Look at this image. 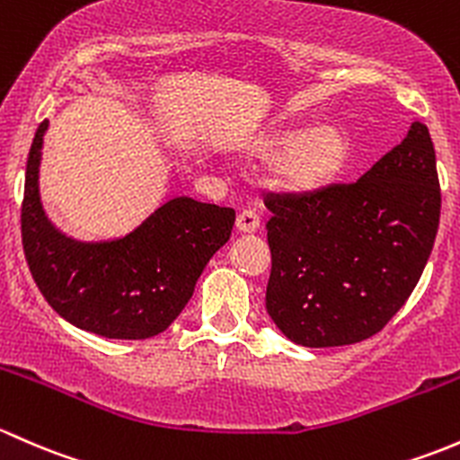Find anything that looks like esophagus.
<instances>
[{
    "label": "esophagus",
    "mask_w": 460,
    "mask_h": 460,
    "mask_svg": "<svg viewBox=\"0 0 460 460\" xmlns=\"http://www.w3.org/2000/svg\"><path fill=\"white\" fill-rule=\"evenodd\" d=\"M236 230L243 232V234H252V232L259 230V217L257 212L243 210L236 215Z\"/></svg>",
    "instance_id": "1"
}]
</instances>
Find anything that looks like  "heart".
<instances>
[{"mask_svg": "<svg viewBox=\"0 0 460 460\" xmlns=\"http://www.w3.org/2000/svg\"><path fill=\"white\" fill-rule=\"evenodd\" d=\"M254 165H270V183L283 195L316 199L334 190L348 174L354 157L349 132L339 124L279 126L241 144Z\"/></svg>", "mask_w": 460, "mask_h": 460, "instance_id": "b5f03b06", "label": "heart"}]
</instances>
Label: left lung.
I'll list each match as a JSON object with an SVG mask.
<instances>
[{
	"label": "left lung",
	"mask_w": 460,
	"mask_h": 460,
	"mask_svg": "<svg viewBox=\"0 0 460 460\" xmlns=\"http://www.w3.org/2000/svg\"><path fill=\"white\" fill-rule=\"evenodd\" d=\"M265 307L296 345L336 348L381 332L432 254L441 219L437 155L414 124L349 186L316 199L268 197Z\"/></svg>",
	"instance_id": "8db88e82"
}]
</instances>
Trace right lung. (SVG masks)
<instances>
[{"label": "right lung", "mask_w": 460, "mask_h": 460, "mask_svg": "<svg viewBox=\"0 0 460 460\" xmlns=\"http://www.w3.org/2000/svg\"><path fill=\"white\" fill-rule=\"evenodd\" d=\"M46 130L49 119L28 153L22 206L23 254L37 288L61 319L86 332L126 341L164 332L190 301L212 254L228 243L234 210L172 197L124 236L75 239L41 203Z\"/></svg>", "instance_id": "obj_1"}]
</instances>
